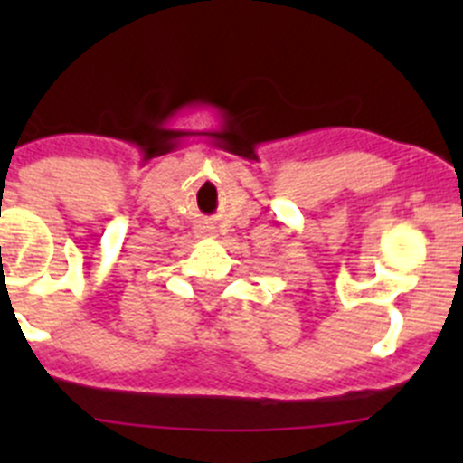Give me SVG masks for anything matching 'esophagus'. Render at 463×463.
Returning a JSON list of instances; mask_svg holds the SVG:
<instances>
[{"label":"esophagus","instance_id":"esophagus-1","mask_svg":"<svg viewBox=\"0 0 463 463\" xmlns=\"http://www.w3.org/2000/svg\"><path fill=\"white\" fill-rule=\"evenodd\" d=\"M199 232H202L203 237H214V232H217V231H214V226H208V223H203V226L199 228Z\"/></svg>","mask_w":463,"mask_h":463}]
</instances>
